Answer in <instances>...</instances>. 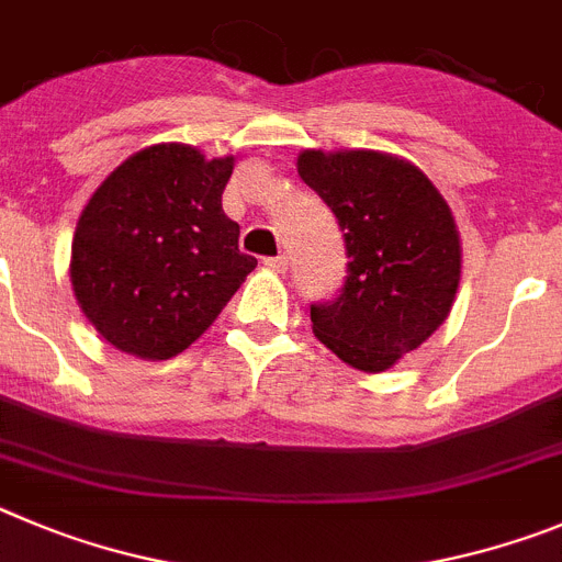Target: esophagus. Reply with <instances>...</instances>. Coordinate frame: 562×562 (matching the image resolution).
I'll use <instances>...</instances> for the list:
<instances>
[{"label": "esophagus", "instance_id": "esophagus-1", "mask_svg": "<svg viewBox=\"0 0 562 562\" xmlns=\"http://www.w3.org/2000/svg\"><path fill=\"white\" fill-rule=\"evenodd\" d=\"M266 266H269L271 271H277V274H285V271H288V257L285 255L269 257V260H266Z\"/></svg>", "mask_w": 562, "mask_h": 562}]
</instances>
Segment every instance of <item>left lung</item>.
<instances>
[{
  "mask_svg": "<svg viewBox=\"0 0 562 562\" xmlns=\"http://www.w3.org/2000/svg\"><path fill=\"white\" fill-rule=\"evenodd\" d=\"M296 170L338 218L347 282L311 305L313 336L361 372H386L428 341L457 300L462 240L434 181L383 150H302Z\"/></svg>",
  "mask_w": 562,
  "mask_h": 562,
  "instance_id": "obj_1",
  "label": "left lung"
}]
</instances>
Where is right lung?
Here are the masks:
<instances>
[{"instance_id": "add662e5", "label": "right lung", "mask_w": 562, "mask_h": 562, "mask_svg": "<svg viewBox=\"0 0 562 562\" xmlns=\"http://www.w3.org/2000/svg\"><path fill=\"white\" fill-rule=\"evenodd\" d=\"M235 156L184 143L136 150L80 212L69 257L75 300L120 352L168 361L218 318L255 271L221 195Z\"/></svg>"}]
</instances>
